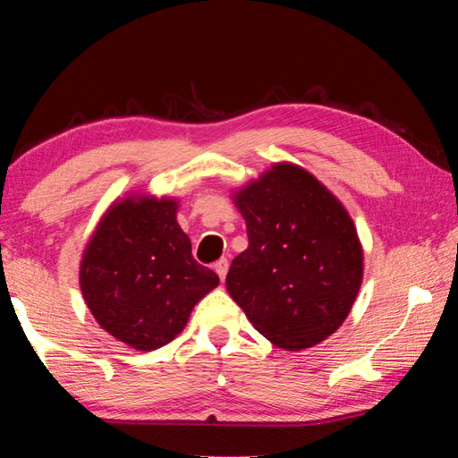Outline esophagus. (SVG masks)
Returning <instances> with one entry per match:
<instances>
[{
    "label": "esophagus",
    "mask_w": 458,
    "mask_h": 458,
    "mask_svg": "<svg viewBox=\"0 0 458 458\" xmlns=\"http://www.w3.org/2000/svg\"><path fill=\"white\" fill-rule=\"evenodd\" d=\"M214 268H216V273H218L220 281H224V278H226V273H228V260H226V259H220V260L214 265Z\"/></svg>",
    "instance_id": "1"
}]
</instances>
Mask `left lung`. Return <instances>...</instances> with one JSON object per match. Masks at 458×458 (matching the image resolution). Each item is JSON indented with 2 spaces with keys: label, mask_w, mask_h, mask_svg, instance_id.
<instances>
[{
  "label": "left lung",
  "mask_w": 458,
  "mask_h": 458,
  "mask_svg": "<svg viewBox=\"0 0 458 458\" xmlns=\"http://www.w3.org/2000/svg\"><path fill=\"white\" fill-rule=\"evenodd\" d=\"M236 204L248 248L230 265V297L283 350L319 344L345 321L361 284V246L350 214L291 164L246 185Z\"/></svg>",
  "instance_id": "1"
}]
</instances>
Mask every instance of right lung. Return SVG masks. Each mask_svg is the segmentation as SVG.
Segmentation results:
<instances>
[{
	"instance_id": "add662e5",
	"label": "right lung",
	"mask_w": 458,
	"mask_h": 458,
	"mask_svg": "<svg viewBox=\"0 0 458 458\" xmlns=\"http://www.w3.org/2000/svg\"><path fill=\"white\" fill-rule=\"evenodd\" d=\"M174 199L127 198L100 220L84 250L81 289L100 327L135 350L172 341L218 275L191 257Z\"/></svg>"
}]
</instances>
